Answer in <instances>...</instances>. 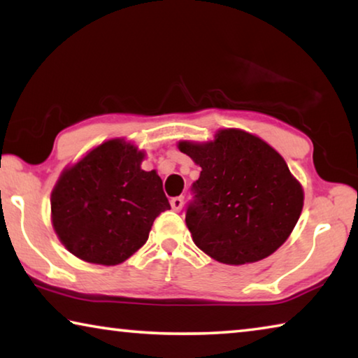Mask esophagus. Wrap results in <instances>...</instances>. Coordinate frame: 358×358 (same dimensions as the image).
<instances>
[{"label":"esophagus","instance_id":"1","mask_svg":"<svg viewBox=\"0 0 358 358\" xmlns=\"http://www.w3.org/2000/svg\"><path fill=\"white\" fill-rule=\"evenodd\" d=\"M183 202H185V197L183 196H178V197H172L171 199V205H172V208L175 211H180L181 210V207H183Z\"/></svg>","mask_w":358,"mask_h":358}]
</instances>
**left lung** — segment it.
I'll return each mask as SVG.
<instances>
[{
  "label": "left lung",
  "mask_w": 358,
  "mask_h": 358,
  "mask_svg": "<svg viewBox=\"0 0 358 358\" xmlns=\"http://www.w3.org/2000/svg\"><path fill=\"white\" fill-rule=\"evenodd\" d=\"M178 148L202 167L186 226L203 252L241 265L270 256L287 240L301 213L303 189L270 145L222 129L213 142H180Z\"/></svg>",
  "instance_id": "1"
}]
</instances>
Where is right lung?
<instances>
[{
    "mask_svg": "<svg viewBox=\"0 0 358 358\" xmlns=\"http://www.w3.org/2000/svg\"><path fill=\"white\" fill-rule=\"evenodd\" d=\"M142 151L108 141L69 167L52 192V222L62 243L87 262L117 265L148 240L171 208L162 180L141 169Z\"/></svg>",
    "mask_w": 358,
    "mask_h": 358,
    "instance_id": "obj_1",
    "label": "right lung"
}]
</instances>
